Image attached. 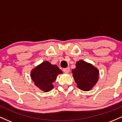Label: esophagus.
Here are the masks:
<instances>
[{
	"label": "esophagus",
	"mask_w": 122,
	"mask_h": 122,
	"mask_svg": "<svg viewBox=\"0 0 122 122\" xmlns=\"http://www.w3.org/2000/svg\"><path fill=\"white\" fill-rule=\"evenodd\" d=\"M63 70V71L65 72V73H68V72H69V71H70V68L69 67H67L66 68H64Z\"/></svg>",
	"instance_id": "34e87169"
}]
</instances>
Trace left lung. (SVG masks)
Returning a JSON list of instances; mask_svg holds the SVG:
<instances>
[{
  "instance_id": "left-lung-1",
  "label": "left lung",
  "mask_w": 122,
  "mask_h": 122,
  "mask_svg": "<svg viewBox=\"0 0 122 122\" xmlns=\"http://www.w3.org/2000/svg\"><path fill=\"white\" fill-rule=\"evenodd\" d=\"M76 66L72 73L77 87L83 91H91L99 78L97 68L82 60L76 61Z\"/></svg>"
}]
</instances>
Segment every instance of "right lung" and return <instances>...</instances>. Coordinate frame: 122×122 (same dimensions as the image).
Returning <instances> with one entry per match:
<instances>
[{
  "instance_id": "right-lung-1",
  "label": "right lung",
  "mask_w": 122,
  "mask_h": 122,
  "mask_svg": "<svg viewBox=\"0 0 122 122\" xmlns=\"http://www.w3.org/2000/svg\"><path fill=\"white\" fill-rule=\"evenodd\" d=\"M61 74H63L62 71L56 65L44 61L31 70L30 76L37 87L44 92H48L54 88L52 83Z\"/></svg>"
}]
</instances>
